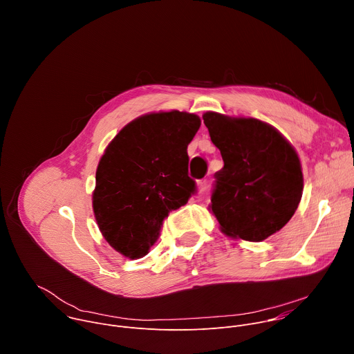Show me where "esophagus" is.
<instances>
[{
    "label": "esophagus",
    "instance_id": "1",
    "mask_svg": "<svg viewBox=\"0 0 354 354\" xmlns=\"http://www.w3.org/2000/svg\"><path fill=\"white\" fill-rule=\"evenodd\" d=\"M198 189H200L201 192H205V190L207 189V180H206V179H203V180H200V182H198Z\"/></svg>",
    "mask_w": 354,
    "mask_h": 354
}]
</instances>
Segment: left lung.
<instances>
[{
    "label": "left lung",
    "mask_w": 354,
    "mask_h": 354,
    "mask_svg": "<svg viewBox=\"0 0 354 354\" xmlns=\"http://www.w3.org/2000/svg\"><path fill=\"white\" fill-rule=\"evenodd\" d=\"M224 167L216 172L210 209L221 231L259 242L281 230L302 196V171L292 145L252 118L203 115Z\"/></svg>",
    "instance_id": "8db88e82"
}]
</instances>
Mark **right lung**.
<instances>
[{
  "label": "right lung",
  "instance_id": "add662e5",
  "mask_svg": "<svg viewBox=\"0 0 354 354\" xmlns=\"http://www.w3.org/2000/svg\"><path fill=\"white\" fill-rule=\"evenodd\" d=\"M198 116L172 111L144 115L111 141L96 169L92 206L109 245L140 259L160 238L169 212L196 193L187 145Z\"/></svg>",
  "mask_w": 354,
  "mask_h": 354
}]
</instances>
